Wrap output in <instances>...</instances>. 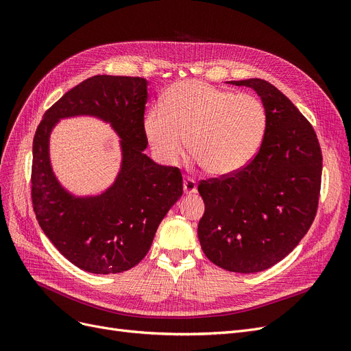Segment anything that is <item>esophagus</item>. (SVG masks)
I'll use <instances>...</instances> for the list:
<instances>
[{
	"label": "esophagus",
	"mask_w": 351,
	"mask_h": 351,
	"mask_svg": "<svg viewBox=\"0 0 351 351\" xmlns=\"http://www.w3.org/2000/svg\"><path fill=\"white\" fill-rule=\"evenodd\" d=\"M182 191H184L186 195H191L197 193V182L193 178H186L184 182H182Z\"/></svg>",
	"instance_id": "obj_1"
}]
</instances>
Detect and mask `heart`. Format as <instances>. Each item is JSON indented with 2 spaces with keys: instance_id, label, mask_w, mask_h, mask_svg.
<instances>
[{
  "instance_id": "1",
  "label": "heart",
  "mask_w": 351,
  "mask_h": 351,
  "mask_svg": "<svg viewBox=\"0 0 351 351\" xmlns=\"http://www.w3.org/2000/svg\"><path fill=\"white\" fill-rule=\"evenodd\" d=\"M144 134L156 157L176 164L184 149L213 177L241 170L257 154L267 112L252 94H236L198 80H186L165 91L161 107L144 115Z\"/></svg>"
}]
</instances>
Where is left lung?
<instances>
[{
  "mask_svg": "<svg viewBox=\"0 0 351 351\" xmlns=\"http://www.w3.org/2000/svg\"><path fill=\"white\" fill-rule=\"evenodd\" d=\"M228 82L258 94L267 127L245 167L198 184L206 204L198 240L211 263L250 274L270 269L306 236L319 206L323 157L311 124L273 84Z\"/></svg>",
  "mask_w": 351,
  "mask_h": 351,
  "instance_id": "1",
  "label": "left lung"
}]
</instances>
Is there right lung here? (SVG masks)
I'll return each mask as SVG.
<instances>
[{"label":"right lung","mask_w":351,"mask_h":351,"mask_svg":"<svg viewBox=\"0 0 351 351\" xmlns=\"http://www.w3.org/2000/svg\"><path fill=\"white\" fill-rule=\"evenodd\" d=\"M147 80L94 75L49 107L32 143L31 198L44 234L78 269L115 274L137 265L156 231L182 195L177 167L156 164L143 152ZM91 114L108 122L122 141V169L98 196L77 197L56 180L49 161V134L61 118Z\"/></svg>","instance_id":"1"}]
</instances>
